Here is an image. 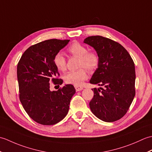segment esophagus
Returning a JSON list of instances; mask_svg holds the SVG:
<instances>
[{
    "mask_svg": "<svg viewBox=\"0 0 152 152\" xmlns=\"http://www.w3.org/2000/svg\"><path fill=\"white\" fill-rule=\"evenodd\" d=\"M75 89H76V91H82V90L83 89V87L82 86H75Z\"/></svg>",
    "mask_w": 152,
    "mask_h": 152,
    "instance_id": "34e87169",
    "label": "esophagus"
}]
</instances>
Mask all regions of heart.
Instances as JSON below:
<instances>
[{"label": "heart", "mask_w": 152, "mask_h": 152, "mask_svg": "<svg viewBox=\"0 0 152 152\" xmlns=\"http://www.w3.org/2000/svg\"><path fill=\"white\" fill-rule=\"evenodd\" d=\"M68 51L72 56L80 58L78 67L80 69L67 72L64 76V80L69 84L80 85L88 78V72L83 67H85L89 71L94 70L98 66L99 56L95 52L88 51V48L78 42L71 44L68 48ZM53 63L59 70L64 71L66 69V59L61 53L56 54L53 58Z\"/></svg>", "instance_id": "heart-1"}]
</instances>
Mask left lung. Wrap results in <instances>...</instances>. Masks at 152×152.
Segmentation results:
<instances>
[{
    "label": "left lung",
    "instance_id": "8db88e82",
    "mask_svg": "<svg viewBox=\"0 0 152 152\" xmlns=\"http://www.w3.org/2000/svg\"><path fill=\"white\" fill-rule=\"evenodd\" d=\"M83 42L94 48L99 58L89 82L103 87L92 89L94 96L90 109L103 121H117L127 113L135 95L133 61L120 44L109 38L92 36Z\"/></svg>",
    "mask_w": 152,
    "mask_h": 152
}]
</instances>
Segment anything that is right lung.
<instances>
[{
	"mask_svg": "<svg viewBox=\"0 0 152 152\" xmlns=\"http://www.w3.org/2000/svg\"><path fill=\"white\" fill-rule=\"evenodd\" d=\"M69 40L50 39L29 47L18 64L19 99L30 118L38 124L51 125L61 121L68 114L74 87L66 84L57 91L50 89V82L61 85L58 69L53 63L56 54Z\"/></svg>",
	"mask_w": 152,
	"mask_h": 152,
	"instance_id": "right-lung-1",
	"label": "right lung"
}]
</instances>
